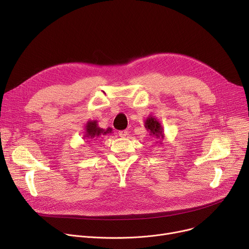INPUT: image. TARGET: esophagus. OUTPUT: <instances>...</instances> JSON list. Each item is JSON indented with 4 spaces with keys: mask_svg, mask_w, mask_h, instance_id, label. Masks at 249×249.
<instances>
[{
    "mask_svg": "<svg viewBox=\"0 0 249 249\" xmlns=\"http://www.w3.org/2000/svg\"><path fill=\"white\" fill-rule=\"evenodd\" d=\"M118 134H119L120 137H126L128 135V131L127 130H121V131L118 132Z\"/></svg>",
    "mask_w": 249,
    "mask_h": 249,
    "instance_id": "34e87169",
    "label": "esophagus"
}]
</instances>
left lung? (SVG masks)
Segmentation results:
<instances>
[{"instance_id":"8db88e82","label":"left lung","mask_w":249,"mask_h":249,"mask_svg":"<svg viewBox=\"0 0 249 249\" xmlns=\"http://www.w3.org/2000/svg\"><path fill=\"white\" fill-rule=\"evenodd\" d=\"M145 128H147L150 131V135H154L156 137H162V128L160 122L153 117H148L145 121Z\"/></svg>"}]
</instances>
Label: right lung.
<instances>
[{
	"label": "right lung",
	"mask_w": 249,
	"mask_h": 249,
	"mask_svg": "<svg viewBox=\"0 0 249 249\" xmlns=\"http://www.w3.org/2000/svg\"><path fill=\"white\" fill-rule=\"evenodd\" d=\"M86 137L89 139L88 141H91V140H97L99 136L107 134V133H111L112 129L109 128L107 130L101 129L100 127H98L97 121H89L88 122L87 126H86Z\"/></svg>",
	"instance_id": "add662e5"
}]
</instances>
